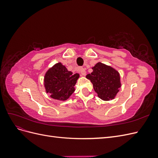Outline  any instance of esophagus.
Listing matches in <instances>:
<instances>
[{
    "label": "esophagus",
    "instance_id": "1",
    "mask_svg": "<svg viewBox=\"0 0 158 158\" xmlns=\"http://www.w3.org/2000/svg\"><path fill=\"white\" fill-rule=\"evenodd\" d=\"M80 73L81 75L83 76H85V74H86V72H85V69H84V68H81L80 69Z\"/></svg>",
    "mask_w": 158,
    "mask_h": 158
}]
</instances>
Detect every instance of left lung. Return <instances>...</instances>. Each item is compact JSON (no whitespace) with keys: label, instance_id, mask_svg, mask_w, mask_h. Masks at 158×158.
<instances>
[{"label":"left lung","instance_id":"left-lung-1","mask_svg":"<svg viewBox=\"0 0 158 158\" xmlns=\"http://www.w3.org/2000/svg\"><path fill=\"white\" fill-rule=\"evenodd\" d=\"M92 73L86 75V78L92 83L98 97L103 101L113 99L121 86L118 72L100 62L92 67Z\"/></svg>","mask_w":158,"mask_h":158}]
</instances>
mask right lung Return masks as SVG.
Here are the masks:
<instances>
[{"instance_id": "add662e5", "label": "right lung", "mask_w": 158, "mask_h": 158, "mask_svg": "<svg viewBox=\"0 0 158 158\" xmlns=\"http://www.w3.org/2000/svg\"><path fill=\"white\" fill-rule=\"evenodd\" d=\"M78 73L73 74L61 63L55 64L46 72L44 86L52 99L65 101L75 91L74 85L79 78Z\"/></svg>"}]
</instances>
